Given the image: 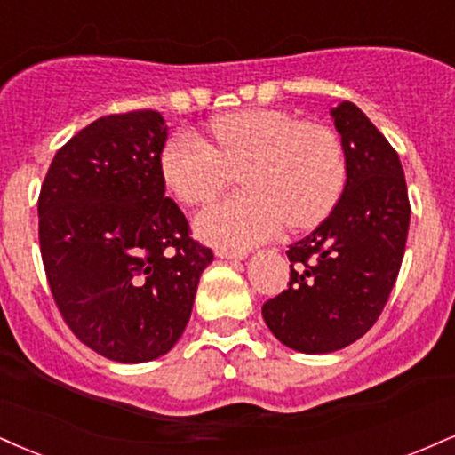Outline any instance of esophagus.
Here are the masks:
<instances>
[{
  "instance_id": "obj_1",
  "label": "esophagus",
  "mask_w": 455,
  "mask_h": 455,
  "mask_svg": "<svg viewBox=\"0 0 455 455\" xmlns=\"http://www.w3.org/2000/svg\"><path fill=\"white\" fill-rule=\"evenodd\" d=\"M218 259H227V260H242L248 256V251L243 250H227V248H218L216 250Z\"/></svg>"
}]
</instances>
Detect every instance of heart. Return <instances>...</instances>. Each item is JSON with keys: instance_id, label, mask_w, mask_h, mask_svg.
<instances>
[{"instance_id": "1", "label": "heart", "mask_w": 455, "mask_h": 455, "mask_svg": "<svg viewBox=\"0 0 455 455\" xmlns=\"http://www.w3.org/2000/svg\"><path fill=\"white\" fill-rule=\"evenodd\" d=\"M212 144L178 133L161 152L167 188L186 205H204L242 170L243 193L218 201L195 218L207 243L248 250L286 222L305 228L326 216L346 184V155L331 129L299 123L280 109L251 108L210 124Z\"/></svg>"}]
</instances>
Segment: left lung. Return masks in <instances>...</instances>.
<instances>
[{
  "instance_id": "left-lung-1",
  "label": "left lung",
  "mask_w": 455,
  "mask_h": 455,
  "mask_svg": "<svg viewBox=\"0 0 455 455\" xmlns=\"http://www.w3.org/2000/svg\"><path fill=\"white\" fill-rule=\"evenodd\" d=\"M346 186L328 218L290 245V283L262 305L269 331L300 354L347 347L375 324L407 245V182L396 150L354 103L331 109Z\"/></svg>"
}]
</instances>
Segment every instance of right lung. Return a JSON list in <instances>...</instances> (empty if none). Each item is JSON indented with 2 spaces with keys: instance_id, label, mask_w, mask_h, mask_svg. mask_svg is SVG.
<instances>
[{
  "instance_id": "1",
  "label": "right lung",
  "mask_w": 455,
  "mask_h": 455,
  "mask_svg": "<svg viewBox=\"0 0 455 455\" xmlns=\"http://www.w3.org/2000/svg\"><path fill=\"white\" fill-rule=\"evenodd\" d=\"M167 131L155 109L97 118L54 155L37 201L54 303L84 346L116 363L178 343L213 260L165 196Z\"/></svg>"
}]
</instances>
